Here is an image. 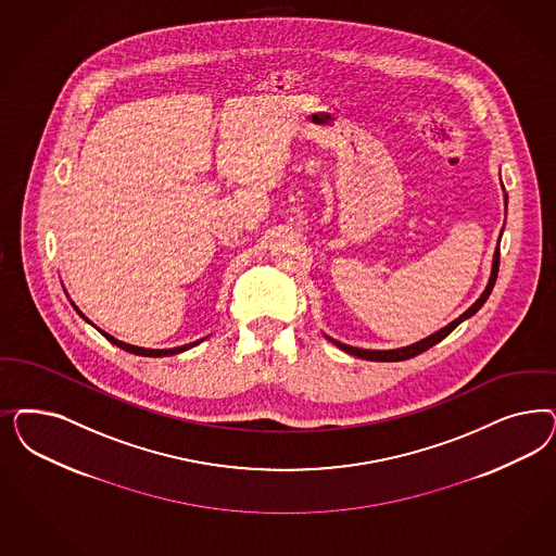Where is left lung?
I'll return each mask as SVG.
<instances>
[{"label":"left lung","mask_w":556,"mask_h":556,"mask_svg":"<svg viewBox=\"0 0 556 556\" xmlns=\"http://www.w3.org/2000/svg\"><path fill=\"white\" fill-rule=\"evenodd\" d=\"M505 204H507V194H505ZM502 239V237H500ZM497 271H500V243H497V250L493 253V266H491V276H489V282H486V287H484L483 294L472 303V305L466 308L465 313L458 317V319H454V321L448 323L446 327H442L440 331H435V333H431L428 336L426 340L415 341L412 345H405V348H396V350H364V348H352V345H345V343H341V341L333 340V338H329V336H325L327 340L331 341V343H336L340 350L343 352H348V354H352V356H356V358L362 359H372V362H401V359H409L415 358V356H419L421 352H426V350H430L431 345H435L438 341L444 340L448 333H452L460 323L466 321V319H470L481 306L484 305V301L489 299V294H491V290L495 287V280H497Z\"/></svg>","instance_id":"left-lung-1"}]
</instances>
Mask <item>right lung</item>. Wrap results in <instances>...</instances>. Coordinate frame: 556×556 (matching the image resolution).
Here are the masks:
<instances>
[{
    "mask_svg": "<svg viewBox=\"0 0 556 556\" xmlns=\"http://www.w3.org/2000/svg\"><path fill=\"white\" fill-rule=\"evenodd\" d=\"M73 305V303H72ZM75 306V305H73ZM75 311L79 313V317L81 319H86V321L91 323L77 306H75ZM96 327V325H93ZM98 329V327H96ZM102 331V329H100ZM102 336L106 338L110 343H114V345H118L121 350H126V352H130V354H137V356H147V358H163V356H174V354H179V352H186V350H190V348H194V345H198L200 341H192V343H186V345H179V348H169V350H151V348H139V345H130V343H125V341L116 340V338H112L110 333H106V331H102Z\"/></svg>",
    "mask_w": 556,
    "mask_h": 556,
    "instance_id": "add662e5",
    "label": "right lung"
}]
</instances>
